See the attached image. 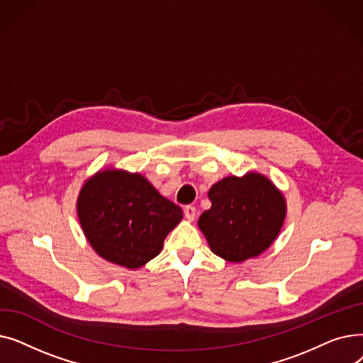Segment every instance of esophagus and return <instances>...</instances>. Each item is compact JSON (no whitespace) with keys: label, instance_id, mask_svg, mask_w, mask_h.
Listing matches in <instances>:
<instances>
[{"label":"esophagus","instance_id":"obj_1","mask_svg":"<svg viewBox=\"0 0 363 363\" xmlns=\"http://www.w3.org/2000/svg\"><path fill=\"white\" fill-rule=\"evenodd\" d=\"M184 215H185V218L188 220H194V218L197 215V208L194 206H191V204H188V206L184 207Z\"/></svg>","mask_w":363,"mask_h":363}]
</instances>
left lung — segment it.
<instances>
[{
  "label": "left lung",
  "mask_w": 363,
  "mask_h": 363,
  "mask_svg": "<svg viewBox=\"0 0 363 363\" xmlns=\"http://www.w3.org/2000/svg\"><path fill=\"white\" fill-rule=\"evenodd\" d=\"M199 226L215 255L244 262L264 252L277 238L285 218V200L260 174L228 177L216 182Z\"/></svg>",
  "instance_id": "8db88e82"
}]
</instances>
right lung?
<instances>
[{"label": "right lung", "instance_id": "add662e5", "mask_svg": "<svg viewBox=\"0 0 363 363\" xmlns=\"http://www.w3.org/2000/svg\"><path fill=\"white\" fill-rule=\"evenodd\" d=\"M82 230L106 260L129 269L156 257L182 208L140 174L104 170L86 181L78 199Z\"/></svg>", "mask_w": 363, "mask_h": 363}]
</instances>
